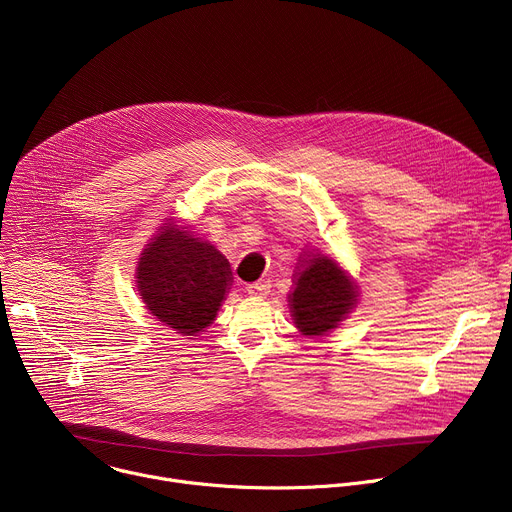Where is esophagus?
Listing matches in <instances>:
<instances>
[{"label": "esophagus", "mask_w": 512, "mask_h": 512, "mask_svg": "<svg viewBox=\"0 0 512 512\" xmlns=\"http://www.w3.org/2000/svg\"><path fill=\"white\" fill-rule=\"evenodd\" d=\"M269 289H271V285L267 281H259V283L247 285V294L251 298H265L269 294Z\"/></svg>", "instance_id": "34e87169"}]
</instances>
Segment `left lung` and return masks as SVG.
<instances>
[{"instance_id":"8db88e82","label":"left lung","mask_w":512,"mask_h":512,"mask_svg":"<svg viewBox=\"0 0 512 512\" xmlns=\"http://www.w3.org/2000/svg\"><path fill=\"white\" fill-rule=\"evenodd\" d=\"M289 291V314L296 328L308 336H326L358 304V285L342 265L318 249H304Z\"/></svg>"}]
</instances>
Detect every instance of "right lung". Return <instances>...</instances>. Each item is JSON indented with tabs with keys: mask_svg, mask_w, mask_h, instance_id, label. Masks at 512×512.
Instances as JSON below:
<instances>
[{
	"mask_svg": "<svg viewBox=\"0 0 512 512\" xmlns=\"http://www.w3.org/2000/svg\"><path fill=\"white\" fill-rule=\"evenodd\" d=\"M135 283L152 316L182 336L208 328L233 285L229 259L174 218L143 247Z\"/></svg>",
	"mask_w": 512,
	"mask_h": 512,
	"instance_id": "add662e5",
	"label": "right lung"
}]
</instances>
